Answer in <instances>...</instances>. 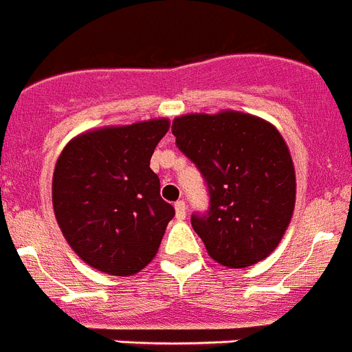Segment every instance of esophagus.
I'll return each instance as SVG.
<instances>
[{"instance_id": "1", "label": "esophagus", "mask_w": 352, "mask_h": 352, "mask_svg": "<svg viewBox=\"0 0 352 352\" xmlns=\"http://www.w3.org/2000/svg\"><path fill=\"white\" fill-rule=\"evenodd\" d=\"M174 210H176V219L178 221H183L185 215H187V206H185V201H178L176 205H174Z\"/></svg>"}]
</instances>
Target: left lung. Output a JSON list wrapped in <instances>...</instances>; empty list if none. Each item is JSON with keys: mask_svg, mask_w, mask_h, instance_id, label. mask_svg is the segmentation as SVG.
<instances>
[{"mask_svg": "<svg viewBox=\"0 0 352 352\" xmlns=\"http://www.w3.org/2000/svg\"><path fill=\"white\" fill-rule=\"evenodd\" d=\"M173 135L208 185L210 210L192 215V228L210 256L230 269L265 260L296 206V169L278 128L262 117L222 110L176 117Z\"/></svg>", "mask_w": 352, "mask_h": 352, "instance_id": "8db88e82", "label": "left lung"}]
</instances>
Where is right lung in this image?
Wrapping results in <instances>:
<instances>
[{"label":"right lung","instance_id":"add662e5","mask_svg":"<svg viewBox=\"0 0 352 352\" xmlns=\"http://www.w3.org/2000/svg\"><path fill=\"white\" fill-rule=\"evenodd\" d=\"M165 117L83 131L62 149L51 197L60 231L87 265L133 276L158 253L174 208L149 167Z\"/></svg>","mask_w":352,"mask_h":352}]
</instances>
